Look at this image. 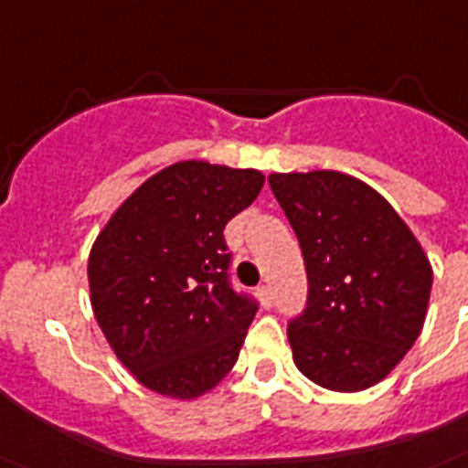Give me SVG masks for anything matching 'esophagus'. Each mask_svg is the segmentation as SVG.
I'll list each match as a JSON object with an SVG mask.
<instances>
[{"label":"esophagus","mask_w":468,"mask_h":468,"mask_svg":"<svg viewBox=\"0 0 468 468\" xmlns=\"http://www.w3.org/2000/svg\"><path fill=\"white\" fill-rule=\"evenodd\" d=\"M257 294H259V302H261V307L269 309L271 304H273V290H271L269 285H261V288L257 290Z\"/></svg>","instance_id":"esophagus-1"}]
</instances>
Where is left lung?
<instances>
[{"mask_svg": "<svg viewBox=\"0 0 468 468\" xmlns=\"http://www.w3.org/2000/svg\"><path fill=\"white\" fill-rule=\"evenodd\" d=\"M300 240L307 309L290 321L302 374L335 392L376 386L421 335L433 269L380 192L340 171L271 174Z\"/></svg>", "mask_w": 468, "mask_h": 468, "instance_id": "left-lung-1", "label": "left lung"}]
</instances>
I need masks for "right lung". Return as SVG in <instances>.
I'll use <instances>...</instances> for the list:
<instances>
[{"mask_svg": "<svg viewBox=\"0 0 468 468\" xmlns=\"http://www.w3.org/2000/svg\"><path fill=\"white\" fill-rule=\"evenodd\" d=\"M264 174L178 161L113 211L88 259L90 304L133 376L164 398H202L235 367L257 304L228 282L223 228Z\"/></svg>", "mask_w": 468, "mask_h": 468, "instance_id": "obj_1", "label": "right lung"}]
</instances>
